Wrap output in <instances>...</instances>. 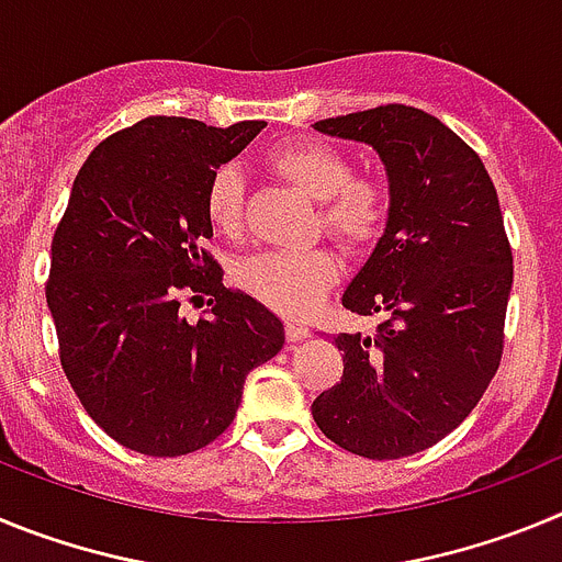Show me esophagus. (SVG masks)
Wrapping results in <instances>:
<instances>
[{
	"label": "esophagus",
	"instance_id": "obj_1",
	"mask_svg": "<svg viewBox=\"0 0 562 562\" xmlns=\"http://www.w3.org/2000/svg\"><path fill=\"white\" fill-rule=\"evenodd\" d=\"M310 337V329L304 324H286V340L290 342H301Z\"/></svg>",
	"mask_w": 562,
	"mask_h": 562
}]
</instances>
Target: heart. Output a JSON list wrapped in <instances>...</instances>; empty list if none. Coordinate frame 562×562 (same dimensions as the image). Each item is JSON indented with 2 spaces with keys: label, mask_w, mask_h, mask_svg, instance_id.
Returning a JSON list of instances; mask_svg holds the SVG:
<instances>
[{
  "label": "heart",
  "mask_w": 562,
  "mask_h": 562,
  "mask_svg": "<svg viewBox=\"0 0 562 562\" xmlns=\"http://www.w3.org/2000/svg\"><path fill=\"white\" fill-rule=\"evenodd\" d=\"M267 166L321 202V225L351 250L376 245L391 220V188L380 177L351 173L349 154L331 143L295 140L272 148ZM205 216L222 236L245 231V180L236 166H222L205 186ZM340 278L329 250L258 252L238 267V286L258 304L286 317H304L324 301Z\"/></svg>",
  "instance_id": "b5f03b06"
}]
</instances>
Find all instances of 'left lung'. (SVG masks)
Returning <instances> with one entry per match:
<instances>
[{"instance_id":"8db88e82","label":"left lung","mask_w":562,"mask_h":562,"mask_svg":"<svg viewBox=\"0 0 562 562\" xmlns=\"http://www.w3.org/2000/svg\"><path fill=\"white\" fill-rule=\"evenodd\" d=\"M315 128L380 154L391 220L342 292L346 310L382 324L335 337L342 376L312 416L362 459L414 456L459 428L501 366L513 247L498 193L479 154L422 109L389 103Z\"/></svg>"}]
</instances>
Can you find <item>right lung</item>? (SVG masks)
I'll list each match as a JSON object with an SVG mask.
<instances>
[{
	"mask_svg": "<svg viewBox=\"0 0 562 562\" xmlns=\"http://www.w3.org/2000/svg\"><path fill=\"white\" fill-rule=\"evenodd\" d=\"M265 121L227 128L146 117L112 134L78 171L53 236L47 306L58 357L87 414L123 448L186 456L227 430L245 380L284 346V324L202 250L211 173ZM211 294L188 325L182 296Z\"/></svg>",
	"mask_w": 562,
	"mask_h": 562,
	"instance_id": "add662e5",
	"label": "right lung"
}]
</instances>
